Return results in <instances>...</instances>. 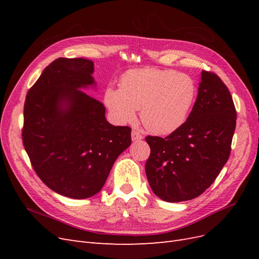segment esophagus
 I'll list each match as a JSON object with an SVG mask.
<instances>
[{
    "label": "esophagus",
    "instance_id": "1",
    "mask_svg": "<svg viewBox=\"0 0 259 259\" xmlns=\"http://www.w3.org/2000/svg\"><path fill=\"white\" fill-rule=\"evenodd\" d=\"M144 138V136L140 134L138 131L133 130L132 131V140L133 142H138V140H142Z\"/></svg>",
    "mask_w": 259,
    "mask_h": 259
}]
</instances>
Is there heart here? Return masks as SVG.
Returning a JSON list of instances; mask_svg holds the SVG:
<instances>
[{
	"label": "heart",
	"instance_id": "heart-1",
	"mask_svg": "<svg viewBox=\"0 0 259 259\" xmlns=\"http://www.w3.org/2000/svg\"><path fill=\"white\" fill-rule=\"evenodd\" d=\"M197 94L189 75L159 68L133 69L120 80V90L108 88L105 104L122 124L140 119L154 134L167 135L186 122Z\"/></svg>",
	"mask_w": 259,
	"mask_h": 259
}]
</instances>
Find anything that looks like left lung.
Returning a JSON list of instances; mask_svg holds the SVG:
<instances>
[{"label":"left lung","instance_id":"1","mask_svg":"<svg viewBox=\"0 0 259 259\" xmlns=\"http://www.w3.org/2000/svg\"><path fill=\"white\" fill-rule=\"evenodd\" d=\"M237 123L231 94L221 77L203 70L187 121L167 137L147 136L146 175L156 197L182 202L199 197L229 159Z\"/></svg>","mask_w":259,"mask_h":259}]
</instances>
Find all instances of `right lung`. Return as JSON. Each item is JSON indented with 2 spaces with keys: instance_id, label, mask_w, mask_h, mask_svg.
Here are the masks:
<instances>
[{
  "instance_id": "add662e5",
  "label": "right lung",
  "mask_w": 259,
  "mask_h": 259,
  "mask_svg": "<svg viewBox=\"0 0 259 259\" xmlns=\"http://www.w3.org/2000/svg\"><path fill=\"white\" fill-rule=\"evenodd\" d=\"M94 62L57 58L28 91L22 144L36 175L71 199L100 191L114 161L132 143L130 126H114L106 108L82 88L95 83Z\"/></svg>"
}]
</instances>
